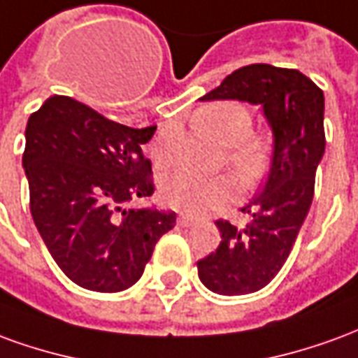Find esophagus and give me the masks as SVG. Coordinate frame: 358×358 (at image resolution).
<instances>
[{
    "mask_svg": "<svg viewBox=\"0 0 358 358\" xmlns=\"http://www.w3.org/2000/svg\"><path fill=\"white\" fill-rule=\"evenodd\" d=\"M195 222L194 217H187V215H180L178 217V224L182 226V228H187V226H192Z\"/></svg>",
    "mask_w": 358,
    "mask_h": 358,
    "instance_id": "esophagus-1",
    "label": "esophagus"
}]
</instances>
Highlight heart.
<instances>
[{"label":"heart","mask_w":358,"mask_h":358,"mask_svg":"<svg viewBox=\"0 0 358 358\" xmlns=\"http://www.w3.org/2000/svg\"><path fill=\"white\" fill-rule=\"evenodd\" d=\"M194 122L201 132L226 145V159L245 186H255L263 178L268 166V136L253 128V115L243 103H207L195 110ZM153 155L159 166L166 163V153L161 148H155ZM238 194L240 186L230 174L203 178L187 172H172L161 180L163 201L172 209L192 215L218 209L234 201Z\"/></svg>","instance_id":"obj_1"}]
</instances>
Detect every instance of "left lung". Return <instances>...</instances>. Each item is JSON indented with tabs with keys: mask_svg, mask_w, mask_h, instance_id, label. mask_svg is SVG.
Wrapping results in <instances>:
<instances>
[{
	"mask_svg": "<svg viewBox=\"0 0 358 358\" xmlns=\"http://www.w3.org/2000/svg\"><path fill=\"white\" fill-rule=\"evenodd\" d=\"M261 105L274 134V151L263 192L241 213L245 226L217 220L220 245L197 261L199 280L220 295L263 289L284 266L315 195L316 166L326 148L324 94L295 69L255 65L228 74L201 97Z\"/></svg>",
	"mask_w": 358,
	"mask_h": 358,
	"instance_id": "obj_1",
	"label": "left lung"
}]
</instances>
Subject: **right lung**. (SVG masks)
Returning <instances> with one entry per match:
<instances>
[{
	"label": "right lung",
	"instance_id": "add662e5",
	"mask_svg": "<svg viewBox=\"0 0 358 358\" xmlns=\"http://www.w3.org/2000/svg\"><path fill=\"white\" fill-rule=\"evenodd\" d=\"M155 130L113 122L66 95H53L28 118L30 213L53 261L80 287L128 289L176 224L172 210L122 209L155 192L141 151Z\"/></svg>",
	"mask_w": 358,
	"mask_h": 358
}]
</instances>
